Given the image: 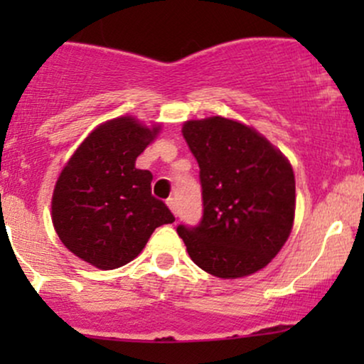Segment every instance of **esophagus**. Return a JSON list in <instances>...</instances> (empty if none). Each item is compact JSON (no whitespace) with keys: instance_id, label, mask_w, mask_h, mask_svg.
<instances>
[{"instance_id":"34e87169","label":"esophagus","mask_w":364,"mask_h":364,"mask_svg":"<svg viewBox=\"0 0 364 364\" xmlns=\"http://www.w3.org/2000/svg\"><path fill=\"white\" fill-rule=\"evenodd\" d=\"M166 203H168V207L171 208V212H173V214L176 215V214H178V205H176V200H174V198H168V202H166Z\"/></svg>"}]
</instances>
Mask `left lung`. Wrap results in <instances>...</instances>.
<instances>
[{
  "label": "left lung",
  "mask_w": 364,
  "mask_h": 364,
  "mask_svg": "<svg viewBox=\"0 0 364 364\" xmlns=\"http://www.w3.org/2000/svg\"><path fill=\"white\" fill-rule=\"evenodd\" d=\"M183 136L200 168L203 215L179 224L188 255L205 272L236 279L263 269L291 235L294 173L281 150L237 121H186Z\"/></svg>",
  "instance_id": "1"
}]
</instances>
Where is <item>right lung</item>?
<instances>
[{"label": "right lung", "instance_id": "1", "mask_svg": "<svg viewBox=\"0 0 364 364\" xmlns=\"http://www.w3.org/2000/svg\"><path fill=\"white\" fill-rule=\"evenodd\" d=\"M132 116L101 124L75 150L53 193V224L61 243L102 270L127 265L162 224L174 223L150 191L152 173L136 157L156 139Z\"/></svg>", "mask_w": 364, "mask_h": 364}]
</instances>
